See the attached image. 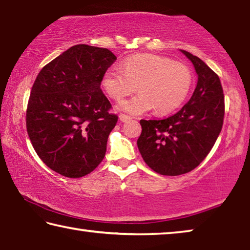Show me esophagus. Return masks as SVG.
Masks as SVG:
<instances>
[{
	"mask_svg": "<svg viewBox=\"0 0 250 250\" xmlns=\"http://www.w3.org/2000/svg\"><path fill=\"white\" fill-rule=\"evenodd\" d=\"M119 118H120V120H121L122 122H126V121H129V120L131 119L130 116H126V115H125V113H120Z\"/></svg>",
	"mask_w": 250,
	"mask_h": 250,
	"instance_id": "obj_1",
	"label": "esophagus"
}]
</instances>
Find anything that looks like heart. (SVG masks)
Segmentation results:
<instances>
[{
  "instance_id": "b5f03b06",
  "label": "heart",
  "mask_w": 250,
  "mask_h": 250,
  "mask_svg": "<svg viewBox=\"0 0 250 250\" xmlns=\"http://www.w3.org/2000/svg\"><path fill=\"white\" fill-rule=\"evenodd\" d=\"M192 82L191 70L182 62L158 55H134L125 59L121 69L105 71L103 87L116 101L124 100L138 87L140 94L124 101L119 108L133 116L154 108L156 115L163 116L184 103Z\"/></svg>"
}]
</instances>
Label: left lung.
I'll return each mask as SVG.
<instances>
[{"label":"left lung","mask_w":250,"mask_h":250,"mask_svg":"<svg viewBox=\"0 0 250 250\" xmlns=\"http://www.w3.org/2000/svg\"><path fill=\"white\" fill-rule=\"evenodd\" d=\"M198 75L191 99L162 120H140L138 147L147 167L161 175L176 176L200 166L221 133L225 99L218 75L191 53L182 50Z\"/></svg>","instance_id":"8db88e82"}]
</instances>
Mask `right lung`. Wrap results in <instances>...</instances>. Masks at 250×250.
<instances>
[{
  "label": "right lung",
  "instance_id": "add662e5",
  "mask_svg": "<svg viewBox=\"0 0 250 250\" xmlns=\"http://www.w3.org/2000/svg\"><path fill=\"white\" fill-rule=\"evenodd\" d=\"M116 59L107 48L75 45L45 65L33 83L29 140L40 159L62 176L89 174L104 158L118 116L100 84Z\"/></svg>",
  "mask_w": 250,
  "mask_h": 250
}]
</instances>
